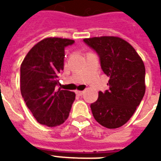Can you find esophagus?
I'll use <instances>...</instances> for the list:
<instances>
[{"instance_id": "esophagus-1", "label": "esophagus", "mask_w": 161, "mask_h": 161, "mask_svg": "<svg viewBox=\"0 0 161 161\" xmlns=\"http://www.w3.org/2000/svg\"><path fill=\"white\" fill-rule=\"evenodd\" d=\"M84 93V91H76V94L78 95V96H83Z\"/></svg>"}]
</instances>
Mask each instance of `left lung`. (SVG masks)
Listing matches in <instances>:
<instances>
[{
    "label": "left lung",
    "instance_id": "left-lung-1",
    "mask_svg": "<svg viewBox=\"0 0 161 161\" xmlns=\"http://www.w3.org/2000/svg\"><path fill=\"white\" fill-rule=\"evenodd\" d=\"M97 53L103 71L108 77V90L99 91L91 108L96 121L108 128L124 125L136 110L146 91L145 65L134 47L118 37L84 39Z\"/></svg>",
    "mask_w": 161,
    "mask_h": 161
}]
</instances>
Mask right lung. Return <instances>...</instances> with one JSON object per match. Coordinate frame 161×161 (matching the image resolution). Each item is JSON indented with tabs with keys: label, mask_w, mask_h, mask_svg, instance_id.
Listing matches in <instances>:
<instances>
[{
	"label": "right lung",
	"mask_w": 161,
	"mask_h": 161,
	"mask_svg": "<svg viewBox=\"0 0 161 161\" xmlns=\"http://www.w3.org/2000/svg\"><path fill=\"white\" fill-rule=\"evenodd\" d=\"M74 40L47 38L30 50L20 65V92L37 121L48 127L62 124L69 116L76 95L57 90L64 70V48Z\"/></svg>",
	"instance_id": "add662e5"
}]
</instances>
